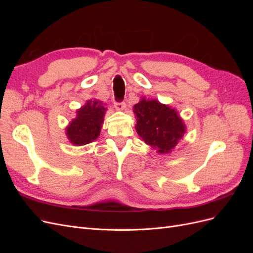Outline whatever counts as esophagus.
Returning a JSON list of instances; mask_svg holds the SVG:
<instances>
[{
	"label": "esophagus",
	"mask_w": 253,
	"mask_h": 253,
	"mask_svg": "<svg viewBox=\"0 0 253 253\" xmlns=\"http://www.w3.org/2000/svg\"><path fill=\"white\" fill-rule=\"evenodd\" d=\"M114 106H115V109H116L117 111H124V110H126V103L125 102H115L114 103Z\"/></svg>",
	"instance_id": "esophagus-1"
}]
</instances>
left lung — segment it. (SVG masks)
Segmentation results:
<instances>
[{"label":"left lung","mask_w":253,"mask_h":253,"mask_svg":"<svg viewBox=\"0 0 253 253\" xmlns=\"http://www.w3.org/2000/svg\"><path fill=\"white\" fill-rule=\"evenodd\" d=\"M133 112L137 134L159 154L172 152L187 132L178 112L157 99L142 97L133 106Z\"/></svg>","instance_id":"left-lung-1"}]
</instances>
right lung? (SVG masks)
I'll return each instance as SVG.
<instances>
[{
	"label": "right lung",
	"mask_w": 253,
	"mask_h": 253,
	"mask_svg": "<svg viewBox=\"0 0 253 253\" xmlns=\"http://www.w3.org/2000/svg\"><path fill=\"white\" fill-rule=\"evenodd\" d=\"M105 108L102 101L90 99L76 111V117L65 128L68 140L74 145H84L95 141L100 135Z\"/></svg>",
	"instance_id": "add662e5"
}]
</instances>
